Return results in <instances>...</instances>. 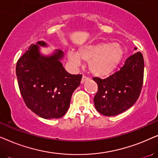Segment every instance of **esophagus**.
<instances>
[{"instance_id": "34e87169", "label": "esophagus", "mask_w": 158, "mask_h": 158, "mask_svg": "<svg viewBox=\"0 0 158 158\" xmlns=\"http://www.w3.org/2000/svg\"><path fill=\"white\" fill-rule=\"evenodd\" d=\"M89 78L87 76H85V75H83V77H82V80H81V83H83L85 82V81H87V80H88Z\"/></svg>"}]
</instances>
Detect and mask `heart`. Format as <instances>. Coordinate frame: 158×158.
Segmentation results:
<instances>
[{
	"mask_svg": "<svg viewBox=\"0 0 158 158\" xmlns=\"http://www.w3.org/2000/svg\"><path fill=\"white\" fill-rule=\"evenodd\" d=\"M124 57V49L118 43L100 42L84 44L78 52L73 49L68 52V58L75 66L81 64V60L89 62V69L98 77H106L117 68Z\"/></svg>",
	"mask_w": 158,
	"mask_h": 158,
	"instance_id": "obj_1",
	"label": "heart"
}]
</instances>
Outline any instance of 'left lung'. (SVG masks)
<instances>
[{
  "label": "left lung",
  "mask_w": 158,
  "mask_h": 158,
  "mask_svg": "<svg viewBox=\"0 0 158 158\" xmlns=\"http://www.w3.org/2000/svg\"><path fill=\"white\" fill-rule=\"evenodd\" d=\"M143 78L144 58L140 52L127 58L120 70L107 78L94 77L98 85L94 99L97 111L106 116L127 111L139 98Z\"/></svg>",
  "instance_id": "obj_1"
}]
</instances>
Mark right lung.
<instances>
[{"instance_id": "add662e5", "label": "right lung", "mask_w": 158, "mask_h": 158, "mask_svg": "<svg viewBox=\"0 0 158 158\" xmlns=\"http://www.w3.org/2000/svg\"><path fill=\"white\" fill-rule=\"evenodd\" d=\"M38 45L46 47L47 44L40 41L31 44L17 61L19 90L27 106L36 115L46 119L60 118L68 110L82 75L67 72L60 62L63 52L56 50L52 55L44 56Z\"/></svg>"}]
</instances>
